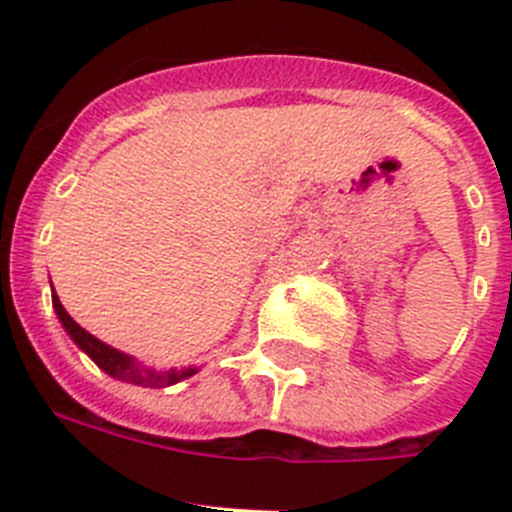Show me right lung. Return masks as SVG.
Listing matches in <instances>:
<instances>
[{
	"mask_svg": "<svg viewBox=\"0 0 512 512\" xmlns=\"http://www.w3.org/2000/svg\"><path fill=\"white\" fill-rule=\"evenodd\" d=\"M53 307H56L58 320L63 323L66 333L74 338L76 346H79L84 354H89V359H92L99 369H104V372L110 374V377L122 379V382L140 384V387H169V384L182 382L184 377H192L194 374V369H182V372H174V369H171V372H153V369H143L140 364H135L133 356L122 354V351H117V348L107 346V343H102L99 338H94L89 330L81 328V325L71 318L69 312L63 310L56 292H53Z\"/></svg>",
	"mask_w": 512,
	"mask_h": 512,
	"instance_id": "right-lung-1",
	"label": "right lung"
}]
</instances>
